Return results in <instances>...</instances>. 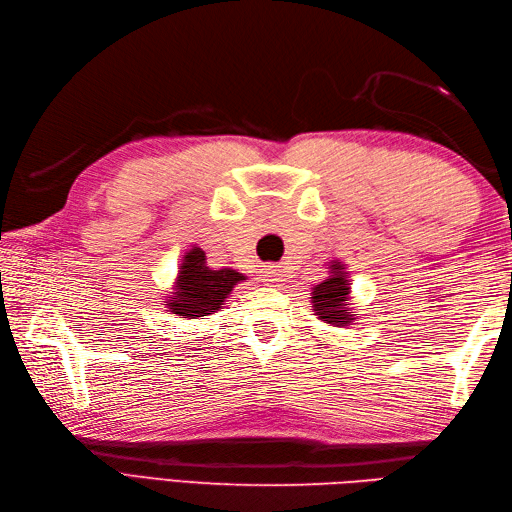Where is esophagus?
Listing matches in <instances>:
<instances>
[{"mask_svg": "<svg viewBox=\"0 0 512 512\" xmlns=\"http://www.w3.org/2000/svg\"><path fill=\"white\" fill-rule=\"evenodd\" d=\"M264 277H266V281H270V284H279V281L284 279V273H281L279 266H268L264 270Z\"/></svg>", "mask_w": 512, "mask_h": 512, "instance_id": "esophagus-1", "label": "esophagus"}]
</instances>
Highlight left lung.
Here are the masks:
<instances>
[{
    "label": "left lung",
    "instance_id": "1",
    "mask_svg": "<svg viewBox=\"0 0 512 512\" xmlns=\"http://www.w3.org/2000/svg\"><path fill=\"white\" fill-rule=\"evenodd\" d=\"M312 308L314 314L334 328L352 325L354 314L350 310V281L341 262L332 264V275L323 279L319 286L312 288Z\"/></svg>",
    "mask_w": 512,
    "mask_h": 512
}]
</instances>
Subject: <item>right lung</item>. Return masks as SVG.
<instances>
[{
  "instance_id": "add662e5",
  "label": "right lung",
  "mask_w": 512,
  "mask_h": 512,
  "mask_svg": "<svg viewBox=\"0 0 512 512\" xmlns=\"http://www.w3.org/2000/svg\"><path fill=\"white\" fill-rule=\"evenodd\" d=\"M244 279L246 277L233 268H209L204 250L193 246L182 257L176 286H173L176 292H171L167 297L165 306L182 319L209 317V314L224 306L231 290Z\"/></svg>"
}]
</instances>
